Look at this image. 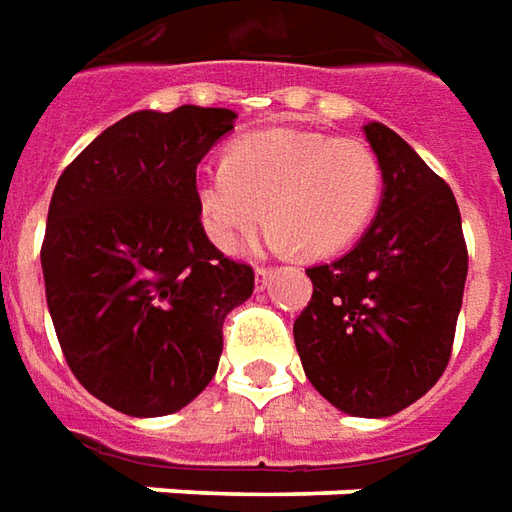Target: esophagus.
Masks as SVG:
<instances>
[{
    "instance_id": "34e87169",
    "label": "esophagus",
    "mask_w": 512,
    "mask_h": 512,
    "mask_svg": "<svg viewBox=\"0 0 512 512\" xmlns=\"http://www.w3.org/2000/svg\"><path fill=\"white\" fill-rule=\"evenodd\" d=\"M270 278H273V267H256V287H259V290L267 287Z\"/></svg>"
}]
</instances>
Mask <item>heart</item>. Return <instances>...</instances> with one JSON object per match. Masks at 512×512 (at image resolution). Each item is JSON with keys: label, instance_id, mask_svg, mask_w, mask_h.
Returning a JSON list of instances; mask_svg holds the SVG:
<instances>
[{"label": "heart", "instance_id": "obj_1", "mask_svg": "<svg viewBox=\"0 0 512 512\" xmlns=\"http://www.w3.org/2000/svg\"><path fill=\"white\" fill-rule=\"evenodd\" d=\"M384 169L362 139L273 128L242 136L220 167L195 183L200 225L220 250L234 253L264 220L276 250L309 259L351 248L382 203Z\"/></svg>", "mask_w": 512, "mask_h": 512}]
</instances>
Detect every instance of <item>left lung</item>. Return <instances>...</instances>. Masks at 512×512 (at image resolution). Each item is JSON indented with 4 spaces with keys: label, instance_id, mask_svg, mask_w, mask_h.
<instances>
[{
    "label": "left lung",
    "instance_id": "left-lung-1",
    "mask_svg": "<svg viewBox=\"0 0 512 512\" xmlns=\"http://www.w3.org/2000/svg\"><path fill=\"white\" fill-rule=\"evenodd\" d=\"M365 139L382 161V203L343 259L306 270L312 301L292 334L320 396L357 418H387L449 365L468 250L446 181L382 122H368Z\"/></svg>",
    "mask_w": 512,
    "mask_h": 512
}]
</instances>
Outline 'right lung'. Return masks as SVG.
Segmentation results:
<instances>
[{
  "label": "right lung",
  "instance_id": "right-lung-1",
  "mask_svg": "<svg viewBox=\"0 0 512 512\" xmlns=\"http://www.w3.org/2000/svg\"><path fill=\"white\" fill-rule=\"evenodd\" d=\"M234 111H136L102 130L52 192L41 267L63 357L94 398L133 418L183 410L214 379L222 320L253 270L209 242L197 164Z\"/></svg>",
  "mask_w": 512,
  "mask_h": 512
}]
</instances>
